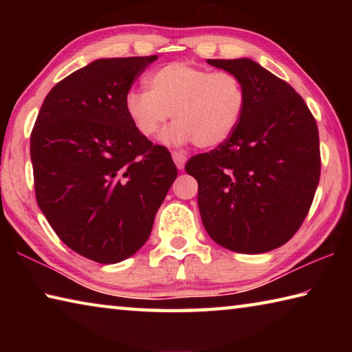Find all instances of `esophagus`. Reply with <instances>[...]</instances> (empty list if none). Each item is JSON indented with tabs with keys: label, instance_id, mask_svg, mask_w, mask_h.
Instances as JSON below:
<instances>
[{
	"label": "esophagus",
	"instance_id": "1",
	"mask_svg": "<svg viewBox=\"0 0 352 352\" xmlns=\"http://www.w3.org/2000/svg\"><path fill=\"white\" fill-rule=\"evenodd\" d=\"M172 158H174V163L178 169H183L184 164H186V155L182 152H172Z\"/></svg>",
	"mask_w": 352,
	"mask_h": 352
}]
</instances>
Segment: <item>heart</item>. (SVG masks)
Segmentation results:
<instances>
[{
	"mask_svg": "<svg viewBox=\"0 0 352 352\" xmlns=\"http://www.w3.org/2000/svg\"><path fill=\"white\" fill-rule=\"evenodd\" d=\"M148 91H129L126 110L135 129L153 138L170 116L175 124L164 133L168 144L195 141L214 148L228 141L247 109L243 82L228 71L169 63L147 77Z\"/></svg>",
	"mask_w": 352,
	"mask_h": 352,
	"instance_id": "heart-1",
	"label": "heart"
}]
</instances>
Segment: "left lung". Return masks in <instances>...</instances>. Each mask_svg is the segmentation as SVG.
<instances>
[{"label": "left lung", "instance_id": "obj_1", "mask_svg": "<svg viewBox=\"0 0 352 352\" xmlns=\"http://www.w3.org/2000/svg\"><path fill=\"white\" fill-rule=\"evenodd\" d=\"M236 74L247 109L231 138L195 155L184 170L199 183V210L211 239L236 253L284 245L309 212L320 182L317 122L302 98L252 58L208 60Z\"/></svg>", "mask_w": 352, "mask_h": 352}]
</instances>
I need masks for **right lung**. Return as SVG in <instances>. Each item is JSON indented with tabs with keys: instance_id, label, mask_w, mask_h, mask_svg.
<instances>
[{
	"instance_id": "1",
	"label": "right lung",
	"mask_w": 352,
	"mask_h": 352,
	"mask_svg": "<svg viewBox=\"0 0 352 352\" xmlns=\"http://www.w3.org/2000/svg\"><path fill=\"white\" fill-rule=\"evenodd\" d=\"M157 58H98L74 71L47 93L31 133L41 212L63 243L99 264L144 245L177 178L168 148L126 110L130 87Z\"/></svg>"
}]
</instances>
